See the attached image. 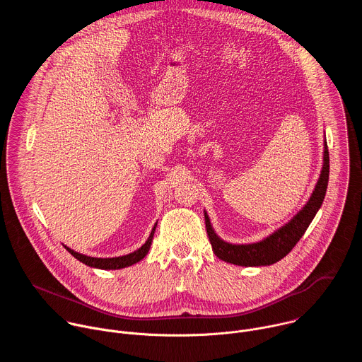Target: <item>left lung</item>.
Listing matches in <instances>:
<instances>
[{"label": "left lung", "instance_id": "obj_1", "mask_svg": "<svg viewBox=\"0 0 362 362\" xmlns=\"http://www.w3.org/2000/svg\"><path fill=\"white\" fill-rule=\"evenodd\" d=\"M328 177H329V153L325 141L324 166L311 199L308 200V203L303 206V209L289 223H286L284 228H281L279 230H276L269 238L261 242L250 243V245H232V243L223 242L221 238L216 236V233L211 226L208 215L204 214L206 232H208L215 255L219 257V259L233 265H239V267H264V265H272L281 261L282 257L286 256L292 250V247L298 243V240L302 238V235L308 229L309 223L313 222L318 209L321 208L327 193Z\"/></svg>", "mask_w": 362, "mask_h": 362}]
</instances>
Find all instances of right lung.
Listing matches in <instances>:
<instances>
[{"mask_svg":"<svg viewBox=\"0 0 362 362\" xmlns=\"http://www.w3.org/2000/svg\"><path fill=\"white\" fill-rule=\"evenodd\" d=\"M154 229H156V226L153 228L148 239L146 240V243L137 249L136 252L133 253H129V255H124V256H119V257H91V256H86V255H81V253H77L74 250H71L70 247L64 246L76 259H78L80 262L88 265V267H93V268H98V269H122V268H126V267H130L139 261H141L143 257L147 255L148 249H150V245H151V239H153V235H154Z\"/></svg>","mask_w":362,"mask_h":362,"instance_id":"1","label":"right lung"}]
</instances>
